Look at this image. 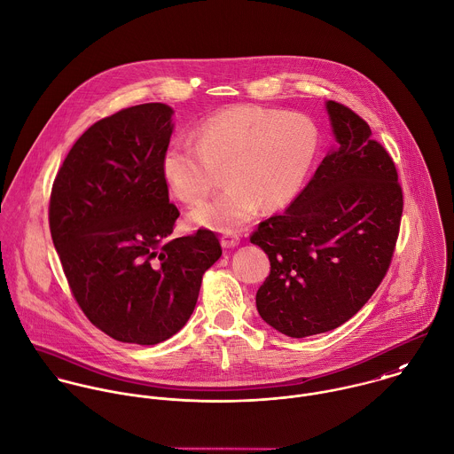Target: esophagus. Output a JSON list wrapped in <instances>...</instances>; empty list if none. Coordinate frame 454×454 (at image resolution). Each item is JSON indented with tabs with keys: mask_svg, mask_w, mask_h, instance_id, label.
<instances>
[{
	"mask_svg": "<svg viewBox=\"0 0 454 454\" xmlns=\"http://www.w3.org/2000/svg\"><path fill=\"white\" fill-rule=\"evenodd\" d=\"M222 247L223 248H236L238 245H239V236L238 234H234V232H225L223 236H222Z\"/></svg>",
	"mask_w": 454,
	"mask_h": 454,
	"instance_id": "34e87169",
	"label": "esophagus"
}]
</instances>
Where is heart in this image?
Masks as SVG:
<instances>
[{
    "label": "heart",
    "mask_w": 454,
    "mask_h": 454,
    "mask_svg": "<svg viewBox=\"0 0 454 454\" xmlns=\"http://www.w3.org/2000/svg\"><path fill=\"white\" fill-rule=\"evenodd\" d=\"M195 145L172 139L160 156V174L174 197L193 204L216 184L225 190L195 206L190 222L215 232H236L259 211L287 206L300 192L318 153V130L300 113L261 106L222 109L193 129Z\"/></svg>",
    "instance_id": "heart-1"
}]
</instances>
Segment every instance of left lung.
I'll use <instances>...</instances> for the list:
<instances>
[{
  "label": "left lung",
  "instance_id": "1",
  "mask_svg": "<svg viewBox=\"0 0 454 454\" xmlns=\"http://www.w3.org/2000/svg\"><path fill=\"white\" fill-rule=\"evenodd\" d=\"M333 148L289 207L250 241L271 262L257 291L259 315L304 338L354 317L382 282L403 211L396 167L348 107L325 102Z\"/></svg>",
  "mask_w": 454,
  "mask_h": 454
}]
</instances>
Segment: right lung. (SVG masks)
Masks as SVG:
<instances>
[{
	"instance_id": "1",
	"label": "right lung",
	"mask_w": 454,
	"mask_h": 454,
	"mask_svg": "<svg viewBox=\"0 0 454 454\" xmlns=\"http://www.w3.org/2000/svg\"><path fill=\"white\" fill-rule=\"evenodd\" d=\"M174 109L143 104L90 127L51 193L54 248L84 315L118 341L156 345L190 318L202 275L222 255L215 232L172 238L160 156Z\"/></svg>"
}]
</instances>
